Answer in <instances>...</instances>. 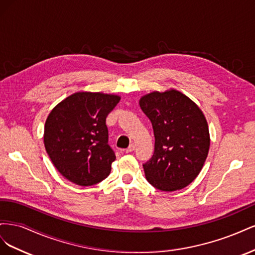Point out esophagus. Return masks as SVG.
Wrapping results in <instances>:
<instances>
[{
  "mask_svg": "<svg viewBox=\"0 0 255 255\" xmlns=\"http://www.w3.org/2000/svg\"><path fill=\"white\" fill-rule=\"evenodd\" d=\"M135 148H136V144L134 143V142H132V143H130L129 145H128V148L126 150L128 153V152H132V151H134L135 150Z\"/></svg>",
  "mask_w": 255,
  "mask_h": 255,
  "instance_id": "esophagus-1",
  "label": "esophagus"
}]
</instances>
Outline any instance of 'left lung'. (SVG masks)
Returning a JSON list of instances; mask_svg holds the SVG:
<instances>
[{
    "label": "left lung",
    "mask_w": 255,
    "mask_h": 255,
    "mask_svg": "<svg viewBox=\"0 0 255 255\" xmlns=\"http://www.w3.org/2000/svg\"><path fill=\"white\" fill-rule=\"evenodd\" d=\"M139 105L151 120L155 137V151L143 165L146 181L168 192L188 186L201 171L210 150L204 114L173 88L146 94Z\"/></svg>",
    "instance_id": "8db88e82"
}]
</instances>
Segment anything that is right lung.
<instances>
[{
	"instance_id": "obj_1",
	"label": "right lung",
	"mask_w": 255,
	"mask_h": 255,
	"mask_svg": "<svg viewBox=\"0 0 255 255\" xmlns=\"http://www.w3.org/2000/svg\"><path fill=\"white\" fill-rule=\"evenodd\" d=\"M120 96L74 92L59 102L44 125L43 142L53 165L68 181L91 186L107 177L116 159L106 117Z\"/></svg>"
}]
</instances>
